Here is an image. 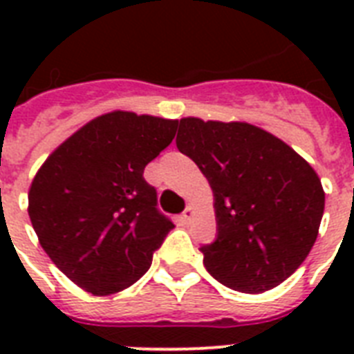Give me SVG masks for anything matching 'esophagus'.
Instances as JSON below:
<instances>
[{
  "instance_id": "1",
  "label": "esophagus",
  "mask_w": 354,
  "mask_h": 354,
  "mask_svg": "<svg viewBox=\"0 0 354 354\" xmlns=\"http://www.w3.org/2000/svg\"><path fill=\"white\" fill-rule=\"evenodd\" d=\"M193 215H194L193 205H187V209L183 211V215H182L183 222H191V218H193Z\"/></svg>"
}]
</instances>
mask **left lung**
I'll list each match as a JSON object with an SVG mask.
<instances>
[{"instance_id":"obj_1","label":"left lung","mask_w":354,"mask_h":354,"mask_svg":"<svg viewBox=\"0 0 354 354\" xmlns=\"http://www.w3.org/2000/svg\"><path fill=\"white\" fill-rule=\"evenodd\" d=\"M176 147L215 196L216 241L200 248L205 270L227 288L259 294L307 259L324 216L318 174L296 150L248 122L180 119Z\"/></svg>"}]
</instances>
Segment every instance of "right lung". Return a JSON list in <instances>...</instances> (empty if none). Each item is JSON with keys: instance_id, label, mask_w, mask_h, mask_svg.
Returning <instances> with one entry per match:
<instances>
[{"instance_id": "right-lung-1", "label": "right lung", "mask_w": 354, "mask_h": 354, "mask_svg": "<svg viewBox=\"0 0 354 354\" xmlns=\"http://www.w3.org/2000/svg\"><path fill=\"white\" fill-rule=\"evenodd\" d=\"M178 121L110 112L69 136L29 189V216L57 268L93 296L133 285L172 224L145 182L147 163L176 136Z\"/></svg>"}]
</instances>
